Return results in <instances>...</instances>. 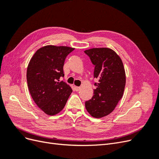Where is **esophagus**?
Returning <instances> with one entry per match:
<instances>
[{
    "label": "esophagus",
    "mask_w": 159,
    "mask_h": 159,
    "mask_svg": "<svg viewBox=\"0 0 159 159\" xmlns=\"http://www.w3.org/2000/svg\"><path fill=\"white\" fill-rule=\"evenodd\" d=\"M75 91H79L80 89H81V88L80 87H78V86H75Z\"/></svg>",
    "instance_id": "obj_1"
}]
</instances>
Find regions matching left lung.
I'll return each mask as SVG.
<instances>
[{
    "mask_svg": "<svg viewBox=\"0 0 159 159\" xmlns=\"http://www.w3.org/2000/svg\"><path fill=\"white\" fill-rule=\"evenodd\" d=\"M84 52L95 66L93 76L98 80L92 98L85 103V108L91 116L102 118L111 113L123 98L125 71L121 57L112 49L93 48Z\"/></svg>",
    "mask_w": 159,
    "mask_h": 159,
    "instance_id": "obj_1",
    "label": "left lung"
}]
</instances>
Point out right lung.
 Here are the masks:
<instances>
[{
	"label": "right lung",
	"instance_id": "add662e5",
	"mask_svg": "<svg viewBox=\"0 0 159 159\" xmlns=\"http://www.w3.org/2000/svg\"><path fill=\"white\" fill-rule=\"evenodd\" d=\"M75 48L47 45L38 49L28 65L26 79L30 93L38 107L54 115L63 109L72 92L70 86L60 81L66 57Z\"/></svg>",
	"mask_w": 159,
	"mask_h": 159
}]
</instances>
